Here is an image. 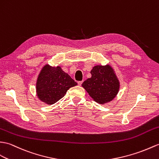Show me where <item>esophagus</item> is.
Wrapping results in <instances>:
<instances>
[{
    "label": "esophagus",
    "instance_id": "1",
    "mask_svg": "<svg viewBox=\"0 0 159 159\" xmlns=\"http://www.w3.org/2000/svg\"><path fill=\"white\" fill-rule=\"evenodd\" d=\"M82 83H83V81H79V82H78V84H79V86H80L81 84H82Z\"/></svg>",
    "mask_w": 159,
    "mask_h": 159
}]
</instances>
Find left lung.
Masks as SVG:
<instances>
[{
    "label": "left lung",
    "mask_w": 159,
    "mask_h": 159,
    "mask_svg": "<svg viewBox=\"0 0 159 159\" xmlns=\"http://www.w3.org/2000/svg\"><path fill=\"white\" fill-rule=\"evenodd\" d=\"M91 77L82 86L99 104L112 101L119 90V82L110 66H95L91 71Z\"/></svg>",
    "instance_id": "obj_1"
}]
</instances>
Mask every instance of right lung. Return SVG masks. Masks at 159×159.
I'll use <instances>...</instances> for the list:
<instances>
[{
	"label": "right lung",
	"mask_w": 159,
	"mask_h": 159,
	"mask_svg": "<svg viewBox=\"0 0 159 159\" xmlns=\"http://www.w3.org/2000/svg\"><path fill=\"white\" fill-rule=\"evenodd\" d=\"M76 84L75 80L60 67L46 65L38 77L36 93L40 100L47 104H53L64 96L70 88Z\"/></svg>",
	"instance_id": "obj_1"
}]
</instances>
